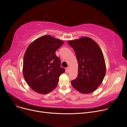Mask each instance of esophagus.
<instances>
[{
	"label": "esophagus",
	"mask_w": 127,
	"mask_h": 127,
	"mask_svg": "<svg viewBox=\"0 0 127 127\" xmlns=\"http://www.w3.org/2000/svg\"><path fill=\"white\" fill-rule=\"evenodd\" d=\"M69 70H70V67H67V68H66V72H69Z\"/></svg>",
	"instance_id": "obj_1"
}]
</instances>
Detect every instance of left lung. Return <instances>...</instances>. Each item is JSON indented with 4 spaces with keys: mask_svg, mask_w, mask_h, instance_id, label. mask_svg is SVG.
Masks as SVG:
<instances>
[{
    "mask_svg": "<svg viewBox=\"0 0 127 127\" xmlns=\"http://www.w3.org/2000/svg\"><path fill=\"white\" fill-rule=\"evenodd\" d=\"M78 63V73L71 82L76 90L83 94L95 91L102 83L106 67L103 53L98 45L88 37L69 41Z\"/></svg>",
    "mask_w": 127,
    "mask_h": 127,
    "instance_id": "obj_1",
    "label": "left lung"
}]
</instances>
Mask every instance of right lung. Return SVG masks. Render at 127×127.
Wrapping results in <instances>:
<instances>
[{
  "mask_svg": "<svg viewBox=\"0 0 127 127\" xmlns=\"http://www.w3.org/2000/svg\"><path fill=\"white\" fill-rule=\"evenodd\" d=\"M64 42L50 35H44L31 43L23 60V75L26 82L33 90L48 94L58 84L59 76L65 72L56 50Z\"/></svg>",
  "mask_w": 127,
  "mask_h": 127,
  "instance_id": "right-lung-1",
  "label": "right lung"
}]
</instances>
